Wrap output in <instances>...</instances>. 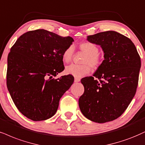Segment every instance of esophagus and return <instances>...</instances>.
<instances>
[{"label":"esophagus","mask_w":145,"mask_h":145,"mask_svg":"<svg viewBox=\"0 0 145 145\" xmlns=\"http://www.w3.org/2000/svg\"><path fill=\"white\" fill-rule=\"evenodd\" d=\"M80 81H81V79H80L79 78H78V77H74V82H75V83H77V82H79Z\"/></svg>","instance_id":"1"}]
</instances>
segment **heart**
Segmentation results:
<instances>
[{"mask_svg":"<svg viewBox=\"0 0 145 145\" xmlns=\"http://www.w3.org/2000/svg\"><path fill=\"white\" fill-rule=\"evenodd\" d=\"M78 48L86 56L84 57L82 63L83 64L76 65L72 64L66 67L65 71L67 74L75 76V77H83L88 74L91 71V67L95 69L101 64V58L99 55V48L97 44L91 42H84L80 43ZM74 48L70 46L63 52L62 54V60L64 63H69L72 60Z\"/></svg>","mask_w":145,"mask_h":145,"instance_id":"heart-1","label":"heart"}]
</instances>
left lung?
Instances as JSON below:
<instances>
[{
	"label": "left lung",
	"instance_id": "8db88e82",
	"mask_svg": "<svg viewBox=\"0 0 145 145\" xmlns=\"http://www.w3.org/2000/svg\"><path fill=\"white\" fill-rule=\"evenodd\" d=\"M87 40L101 46L104 60L93 76L81 80L85 91L78 105L93 122H110L124 113L135 96L140 58L133 42L116 31L89 35Z\"/></svg>",
	"mask_w": 145,
	"mask_h": 145
}]
</instances>
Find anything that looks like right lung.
Instances as JSON below:
<instances>
[{"instance_id": "right-lung-1", "label": "right lung", "mask_w": 145, "mask_h": 145, "mask_svg": "<svg viewBox=\"0 0 145 145\" xmlns=\"http://www.w3.org/2000/svg\"><path fill=\"white\" fill-rule=\"evenodd\" d=\"M72 42L70 36L36 29L21 35L10 48L7 88L16 107L27 118L45 120L56 114L59 101L74 77H53L64 71L62 54Z\"/></svg>"}]
</instances>
